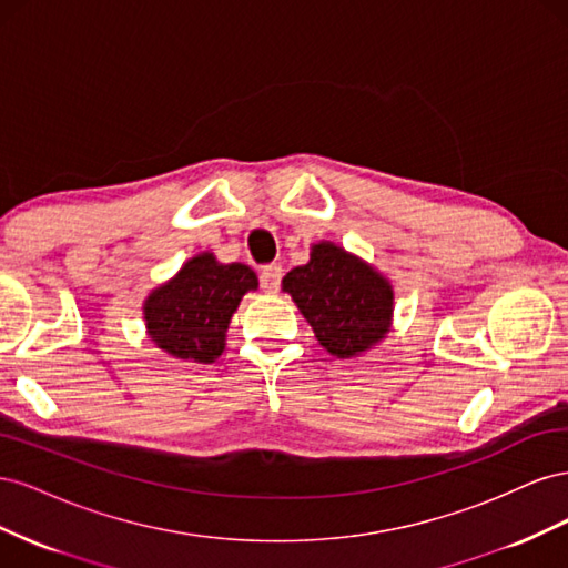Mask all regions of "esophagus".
<instances>
[{
  "label": "esophagus",
  "instance_id": "1",
  "mask_svg": "<svg viewBox=\"0 0 568 568\" xmlns=\"http://www.w3.org/2000/svg\"><path fill=\"white\" fill-rule=\"evenodd\" d=\"M282 284V267L280 265H267L261 270V286L267 294H277Z\"/></svg>",
  "mask_w": 568,
  "mask_h": 568
}]
</instances>
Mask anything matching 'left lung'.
I'll list each match as a JSON object with an SVG mask.
<instances>
[{
	"label": "left lung",
	"instance_id": "left-lung-1",
	"mask_svg": "<svg viewBox=\"0 0 568 568\" xmlns=\"http://www.w3.org/2000/svg\"><path fill=\"white\" fill-rule=\"evenodd\" d=\"M282 288L336 357L365 353L390 332V282L332 242L315 244L311 263L286 272Z\"/></svg>",
	"mask_w": 568,
	"mask_h": 568
}]
</instances>
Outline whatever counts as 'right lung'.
<instances>
[{"label":"right lung","mask_w":568,"mask_h":568,"mask_svg":"<svg viewBox=\"0 0 568 568\" xmlns=\"http://www.w3.org/2000/svg\"><path fill=\"white\" fill-rule=\"evenodd\" d=\"M257 288L255 272L244 263H217L199 253L173 280L144 301L146 334L156 346L184 363L211 365L225 351L230 320L244 294Z\"/></svg>","instance_id":"right-lung-1"}]
</instances>
